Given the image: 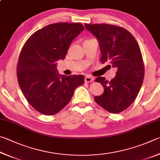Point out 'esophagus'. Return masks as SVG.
I'll return each mask as SVG.
<instances>
[{
    "instance_id": "34e87169",
    "label": "esophagus",
    "mask_w": 160,
    "mask_h": 160,
    "mask_svg": "<svg viewBox=\"0 0 160 160\" xmlns=\"http://www.w3.org/2000/svg\"><path fill=\"white\" fill-rule=\"evenodd\" d=\"M93 78L91 77V76L87 75L85 77V82H86V83H90L91 82H93Z\"/></svg>"
}]
</instances>
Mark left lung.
Instances as JSON below:
<instances>
[{
    "instance_id": "1",
    "label": "left lung",
    "mask_w": 160,
    "mask_h": 160,
    "mask_svg": "<svg viewBox=\"0 0 160 160\" xmlns=\"http://www.w3.org/2000/svg\"><path fill=\"white\" fill-rule=\"evenodd\" d=\"M85 27L98 41L101 62H110L117 69L110 82L105 77L96 78L104 93L95 96V101L111 113L121 112L135 100L143 82L141 49L132 34L122 27L107 24H85Z\"/></svg>"
}]
</instances>
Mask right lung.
Instances as JSON below:
<instances>
[{
  "label": "right lung",
  "mask_w": 160,
  "mask_h": 160,
  "mask_svg": "<svg viewBox=\"0 0 160 160\" xmlns=\"http://www.w3.org/2000/svg\"><path fill=\"white\" fill-rule=\"evenodd\" d=\"M84 29L80 23L48 25L28 38L18 63V80L32 107L46 115L58 113L68 104L83 75L60 74L57 62L64 60L73 40Z\"/></svg>",
  "instance_id": "right-lung-1"
}]
</instances>
